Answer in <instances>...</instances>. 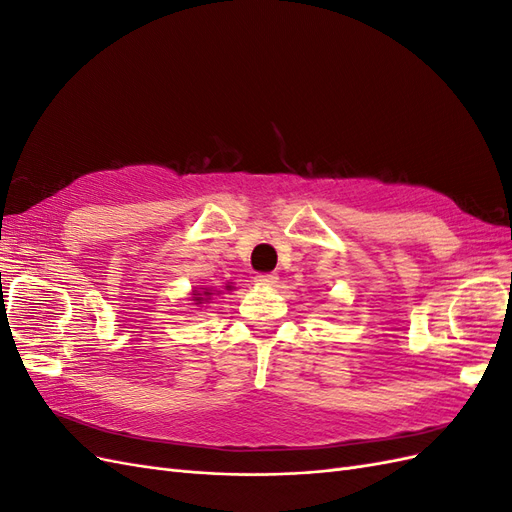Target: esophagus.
Wrapping results in <instances>:
<instances>
[{
    "label": "esophagus",
    "instance_id": "esophagus-1",
    "mask_svg": "<svg viewBox=\"0 0 512 512\" xmlns=\"http://www.w3.org/2000/svg\"><path fill=\"white\" fill-rule=\"evenodd\" d=\"M277 280H280V277H277L275 273H260V275L254 277V282L258 286H275Z\"/></svg>",
    "mask_w": 512,
    "mask_h": 512
}]
</instances>
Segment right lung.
Segmentation results:
<instances>
[{
	"instance_id": "obj_1",
	"label": "right lung",
	"mask_w": 512,
	"mask_h": 512,
	"mask_svg": "<svg viewBox=\"0 0 512 512\" xmlns=\"http://www.w3.org/2000/svg\"><path fill=\"white\" fill-rule=\"evenodd\" d=\"M205 294H207V297H209V294H211V292H205ZM196 301H198V303H203V297H196Z\"/></svg>"
}]
</instances>
